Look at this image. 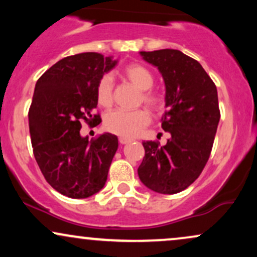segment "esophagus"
Wrapping results in <instances>:
<instances>
[{
	"label": "esophagus",
	"mask_w": 257,
	"mask_h": 257,
	"mask_svg": "<svg viewBox=\"0 0 257 257\" xmlns=\"http://www.w3.org/2000/svg\"><path fill=\"white\" fill-rule=\"evenodd\" d=\"M118 141H119V144H122V145H124V144L132 143L133 139H131V138H124V137H120V138L118 139Z\"/></svg>",
	"instance_id": "esophagus-1"
}]
</instances>
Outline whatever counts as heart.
<instances>
[{
	"mask_svg": "<svg viewBox=\"0 0 257 257\" xmlns=\"http://www.w3.org/2000/svg\"><path fill=\"white\" fill-rule=\"evenodd\" d=\"M124 76L135 87L141 89L140 100L152 110H159L163 107L164 99L158 91L152 89V72L141 64H131L125 67ZM96 99L101 106H110L113 101V79L110 73H105L100 77L96 84ZM151 122V116L145 108L137 110H123L118 108L108 112L105 116L104 126L112 134L124 138H133L140 134Z\"/></svg>",
	"mask_w": 257,
	"mask_h": 257,
	"instance_id": "heart-1",
	"label": "heart"
}]
</instances>
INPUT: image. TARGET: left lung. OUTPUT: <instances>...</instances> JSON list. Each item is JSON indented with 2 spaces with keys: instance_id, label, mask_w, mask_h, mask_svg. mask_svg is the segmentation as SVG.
I'll list each match as a JSON object with an SVG mask.
<instances>
[{
  "instance_id": "8db88e82",
  "label": "left lung",
  "mask_w": 257,
  "mask_h": 257,
  "mask_svg": "<svg viewBox=\"0 0 257 257\" xmlns=\"http://www.w3.org/2000/svg\"><path fill=\"white\" fill-rule=\"evenodd\" d=\"M140 54L163 76L168 110L162 128L170 139L164 146L144 141L139 178L157 193H179L196 181L210 157L220 120L216 85L198 61L176 49Z\"/></svg>"
}]
</instances>
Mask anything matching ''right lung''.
Returning a JSON list of instances; mask_svg holds the SVG:
<instances>
[{
    "instance_id": "1",
    "label": "right lung",
    "mask_w": 257,
    "mask_h": 257,
    "mask_svg": "<svg viewBox=\"0 0 257 257\" xmlns=\"http://www.w3.org/2000/svg\"><path fill=\"white\" fill-rule=\"evenodd\" d=\"M117 60L99 53L70 55L38 78L29 110L34 156L44 179L70 198H88L107 180L118 149L116 135L105 133L93 140L82 138V122L98 125L96 84Z\"/></svg>"
}]
</instances>
